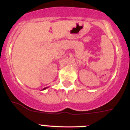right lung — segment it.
<instances>
[{"label": "right lung", "instance_id": "right-lung-1", "mask_svg": "<svg viewBox=\"0 0 130 130\" xmlns=\"http://www.w3.org/2000/svg\"><path fill=\"white\" fill-rule=\"evenodd\" d=\"M48 88V87H45V88H43V89H42V90H45V89H46V88Z\"/></svg>", "mask_w": 130, "mask_h": 130}]
</instances>
